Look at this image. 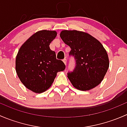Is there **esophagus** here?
I'll use <instances>...</instances> for the list:
<instances>
[{"label": "esophagus", "mask_w": 127, "mask_h": 127, "mask_svg": "<svg viewBox=\"0 0 127 127\" xmlns=\"http://www.w3.org/2000/svg\"><path fill=\"white\" fill-rule=\"evenodd\" d=\"M63 61L64 63L65 64V65H66V64H67V60H66V59L64 58L63 60Z\"/></svg>", "instance_id": "obj_1"}]
</instances>
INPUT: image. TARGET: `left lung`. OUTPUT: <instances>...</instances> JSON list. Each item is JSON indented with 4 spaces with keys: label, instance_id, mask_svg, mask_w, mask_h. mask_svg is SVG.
Returning <instances> with one entry per match:
<instances>
[{
    "label": "left lung",
    "instance_id": "8db88e82",
    "mask_svg": "<svg viewBox=\"0 0 127 127\" xmlns=\"http://www.w3.org/2000/svg\"><path fill=\"white\" fill-rule=\"evenodd\" d=\"M60 37L69 46V55L75 66L67 77L73 86L86 91L99 85L109 68V58L103 45L87 33L78 31H63Z\"/></svg>",
    "mask_w": 127,
    "mask_h": 127
}]
</instances>
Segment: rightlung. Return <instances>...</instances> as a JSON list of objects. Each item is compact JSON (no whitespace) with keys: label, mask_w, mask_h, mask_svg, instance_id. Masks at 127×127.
<instances>
[{"label":"right lung","mask_w":127,"mask_h":127,"mask_svg":"<svg viewBox=\"0 0 127 127\" xmlns=\"http://www.w3.org/2000/svg\"><path fill=\"white\" fill-rule=\"evenodd\" d=\"M56 35L55 31L37 32L24 42L16 56V71L19 79L35 93H42L50 87L58 72L66 67L50 48Z\"/></svg>","instance_id":"add662e5"}]
</instances>
